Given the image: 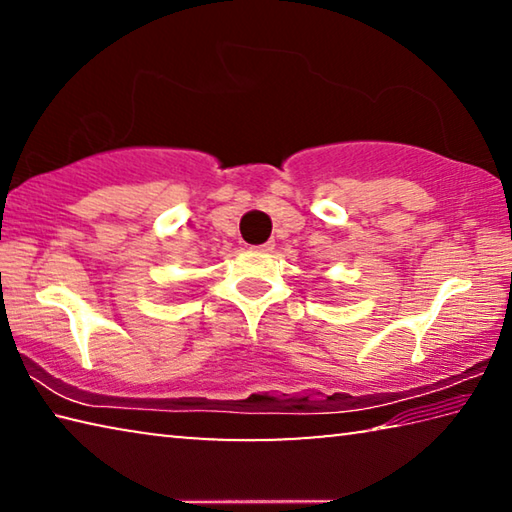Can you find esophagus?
Listing matches in <instances>:
<instances>
[{"label": "esophagus", "mask_w": 512, "mask_h": 512, "mask_svg": "<svg viewBox=\"0 0 512 512\" xmlns=\"http://www.w3.org/2000/svg\"><path fill=\"white\" fill-rule=\"evenodd\" d=\"M273 246H275V244H271V241H268V244H262V246H257V250H262V253H271V250H273Z\"/></svg>", "instance_id": "esophagus-1"}]
</instances>
